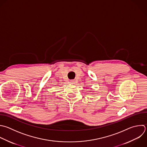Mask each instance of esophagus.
I'll list each match as a JSON object with an SVG mask.
<instances>
[{
  "label": "esophagus",
  "mask_w": 147,
  "mask_h": 147,
  "mask_svg": "<svg viewBox=\"0 0 147 147\" xmlns=\"http://www.w3.org/2000/svg\"><path fill=\"white\" fill-rule=\"evenodd\" d=\"M75 81L74 80H70V83H72V84L75 83Z\"/></svg>",
  "instance_id": "34e87169"
}]
</instances>
